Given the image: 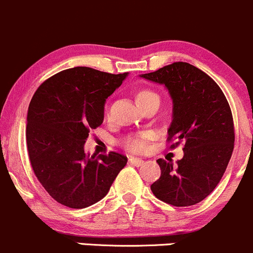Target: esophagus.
Listing matches in <instances>:
<instances>
[{"label": "esophagus", "instance_id": "esophagus-1", "mask_svg": "<svg viewBox=\"0 0 253 253\" xmlns=\"http://www.w3.org/2000/svg\"><path fill=\"white\" fill-rule=\"evenodd\" d=\"M128 163L131 165H133V167H141L143 165V163H144V160L139 159V158H134V157H131L128 159Z\"/></svg>", "mask_w": 253, "mask_h": 253}]
</instances>
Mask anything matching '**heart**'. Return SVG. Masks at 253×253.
<instances>
[{"label": "heart", "mask_w": 253, "mask_h": 253, "mask_svg": "<svg viewBox=\"0 0 253 253\" xmlns=\"http://www.w3.org/2000/svg\"><path fill=\"white\" fill-rule=\"evenodd\" d=\"M152 98H159L154 91L148 90V89H143V90L138 91L137 94V101L138 104L144 103L145 100ZM147 134H137V136H128L125 138L124 145L126 149H128L129 152L133 153H142L144 152L145 148H147Z\"/></svg>", "instance_id": "obj_1"}]
</instances>
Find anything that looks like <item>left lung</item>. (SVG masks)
I'll use <instances>...</instances> for the list:
<instances>
[{"label": "left lung", "mask_w": 253, "mask_h": 253, "mask_svg": "<svg viewBox=\"0 0 253 253\" xmlns=\"http://www.w3.org/2000/svg\"><path fill=\"white\" fill-rule=\"evenodd\" d=\"M142 78L163 84L172 99L168 139L185 143L183 158L158 159L162 175L150 186L157 198L175 207L200 203L223 177L234 150L235 133L230 106L218 84L200 68L174 62Z\"/></svg>", "instance_id": "1"}]
</instances>
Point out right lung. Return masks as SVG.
<instances>
[{
	"mask_svg": "<svg viewBox=\"0 0 253 253\" xmlns=\"http://www.w3.org/2000/svg\"><path fill=\"white\" fill-rule=\"evenodd\" d=\"M128 73L75 67L52 76L33 95L27 116V148L34 174L61 205L82 209L108 195L127 164L119 153L84 152L91 129L104 121V106Z\"/></svg>",
	"mask_w": 253,
	"mask_h": 253,
	"instance_id": "right-lung-1",
	"label": "right lung"
}]
</instances>
